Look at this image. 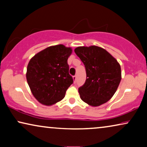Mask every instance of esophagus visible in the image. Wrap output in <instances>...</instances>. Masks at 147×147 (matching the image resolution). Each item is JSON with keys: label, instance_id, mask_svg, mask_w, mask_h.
Listing matches in <instances>:
<instances>
[{"label": "esophagus", "instance_id": "34e87169", "mask_svg": "<svg viewBox=\"0 0 147 147\" xmlns=\"http://www.w3.org/2000/svg\"><path fill=\"white\" fill-rule=\"evenodd\" d=\"M76 79H77V76H73V80H74V83H75V82H76Z\"/></svg>", "mask_w": 147, "mask_h": 147}]
</instances>
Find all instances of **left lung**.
<instances>
[{"label":"left lung","instance_id":"1","mask_svg":"<svg viewBox=\"0 0 147 147\" xmlns=\"http://www.w3.org/2000/svg\"><path fill=\"white\" fill-rule=\"evenodd\" d=\"M76 55L86 67V80L79 88L80 98L88 105L99 106L111 99L121 81V67L106 49L96 45L78 47Z\"/></svg>","mask_w":147,"mask_h":147}]
</instances>
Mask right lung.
<instances>
[{"mask_svg": "<svg viewBox=\"0 0 147 147\" xmlns=\"http://www.w3.org/2000/svg\"><path fill=\"white\" fill-rule=\"evenodd\" d=\"M71 53V47L60 44L47 47L30 59L26 78L31 93L41 104L51 106L65 97L73 84L67 64Z\"/></svg>", "mask_w": 147, "mask_h": 147, "instance_id": "1", "label": "right lung"}]
</instances>
